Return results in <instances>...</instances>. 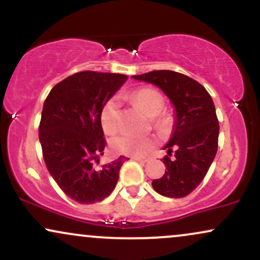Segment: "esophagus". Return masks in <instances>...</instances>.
<instances>
[{
	"instance_id": "1",
	"label": "esophagus",
	"mask_w": 260,
	"mask_h": 260,
	"mask_svg": "<svg viewBox=\"0 0 260 260\" xmlns=\"http://www.w3.org/2000/svg\"><path fill=\"white\" fill-rule=\"evenodd\" d=\"M131 159L138 161V162H142V164L148 162V159H145V157H137V156H133V157H131Z\"/></svg>"
}]
</instances>
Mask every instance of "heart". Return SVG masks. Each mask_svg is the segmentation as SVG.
Wrapping results in <instances>:
<instances>
[{
    "instance_id": "obj_1",
    "label": "heart",
    "mask_w": 260,
    "mask_h": 260,
    "mask_svg": "<svg viewBox=\"0 0 260 260\" xmlns=\"http://www.w3.org/2000/svg\"><path fill=\"white\" fill-rule=\"evenodd\" d=\"M129 99L137 104L148 116L157 132L165 134L174 126V116L164 110L165 98L157 89L142 86L128 94ZM100 122L106 133L112 134L120 127V103L117 98H110L104 104L100 112ZM155 140L151 137H136L132 134H121L111 140V149L115 153L129 156H145L153 150Z\"/></svg>"
}]
</instances>
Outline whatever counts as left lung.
Masks as SVG:
<instances>
[{
  "mask_svg": "<svg viewBox=\"0 0 260 260\" xmlns=\"http://www.w3.org/2000/svg\"><path fill=\"white\" fill-rule=\"evenodd\" d=\"M133 78L159 86L174 104L177 120L165 147L166 171L151 184L161 196L183 198L204 180L216 155L219 121L213 99L197 80L175 71H153Z\"/></svg>",
  "mask_w": 260,
  "mask_h": 260,
  "instance_id": "obj_1",
  "label": "left lung"
}]
</instances>
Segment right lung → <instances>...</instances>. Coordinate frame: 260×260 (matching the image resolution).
I'll use <instances>...</instances> for the list:
<instances>
[{"mask_svg": "<svg viewBox=\"0 0 260 260\" xmlns=\"http://www.w3.org/2000/svg\"><path fill=\"white\" fill-rule=\"evenodd\" d=\"M126 79L83 71L57 83L44 103L39 124L44 161L66 196L80 204L101 202L117 183L124 156L99 165L107 144L100 112Z\"/></svg>", "mask_w": 260, "mask_h": 260, "instance_id": "add662e5", "label": "right lung"}]
</instances>
